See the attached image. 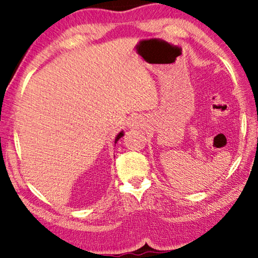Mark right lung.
<instances>
[{"mask_svg":"<svg viewBox=\"0 0 258 258\" xmlns=\"http://www.w3.org/2000/svg\"><path fill=\"white\" fill-rule=\"evenodd\" d=\"M123 135H124V134H123V132H121V133H119V134H118V135H117V136H116V139H115V143H117V141H118L119 139H121V137H122Z\"/></svg>","mask_w":258,"mask_h":258,"instance_id":"right-lung-1","label":"right lung"}]
</instances>
